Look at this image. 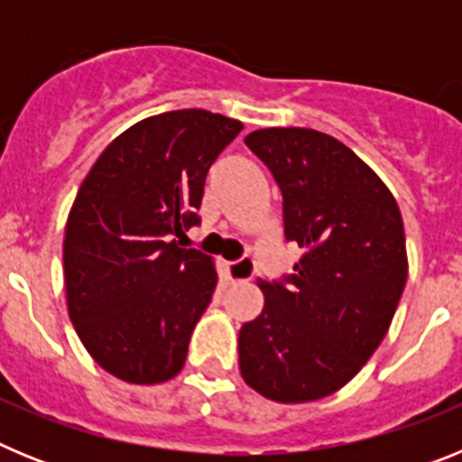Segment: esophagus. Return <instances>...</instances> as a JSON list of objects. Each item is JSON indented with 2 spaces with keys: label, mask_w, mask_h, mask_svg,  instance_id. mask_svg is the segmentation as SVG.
Masks as SVG:
<instances>
[{
  "label": "esophagus",
  "mask_w": 462,
  "mask_h": 462,
  "mask_svg": "<svg viewBox=\"0 0 462 462\" xmlns=\"http://www.w3.org/2000/svg\"><path fill=\"white\" fill-rule=\"evenodd\" d=\"M254 273H256V266L250 256H243V259L226 263V275H228V280H234V282L252 280V277H254Z\"/></svg>",
  "instance_id": "34e87169"
}]
</instances>
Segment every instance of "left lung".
I'll return each instance as SVG.
<instances>
[{
  "mask_svg": "<svg viewBox=\"0 0 462 462\" xmlns=\"http://www.w3.org/2000/svg\"><path fill=\"white\" fill-rule=\"evenodd\" d=\"M245 145L282 191L284 238L303 259L261 280L266 303L240 328V374L275 402L342 389L383 340L407 282L405 228L389 187L328 134L259 129Z\"/></svg>",
  "mask_w": 462,
  "mask_h": 462,
  "instance_id": "obj_1",
  "label": "left lung"
}]
</instances>
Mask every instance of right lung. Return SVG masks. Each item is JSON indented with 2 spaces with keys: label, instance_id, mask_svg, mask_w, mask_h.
<instances>
[{
  "label": "right lung",
  "instance_id": "1",
  "mask_svg": "<svg viewBox=\"0 0 462 462\" xmlns=\"http://www.w3.org/2000/svg\"><path fill=\"white\" fill-rule=\"evenodd\" d=\"M240 129L201 108L148 117L80 185L64 231L69 317L94 361L125 382H166L185 365L217 273L175 236L201 222L208 171Z\"/></svg>",
  "mask_w": 462,
  "mask_h": 462
}]
</instances>
